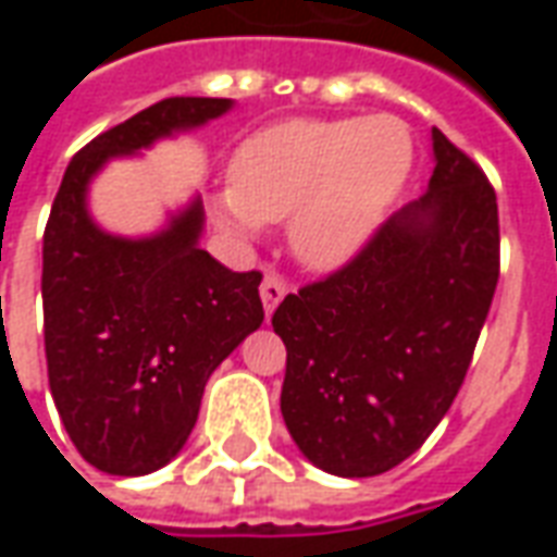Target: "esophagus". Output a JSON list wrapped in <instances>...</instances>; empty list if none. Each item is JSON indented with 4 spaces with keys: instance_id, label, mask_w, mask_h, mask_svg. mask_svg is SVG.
Returning a JSON list of instances; mask_svg holds the SVG:
<instances>
[{
    "instance_id": "34e87169",
    "label": "esophagus",
    "mask_w": 557,
    "mask_h": 557,
    "mask_svg": "<svg viewBox=\"0 0 557 557\" xmlns=\"http://www.w3.org/2000/svg\"><path fill=\"white\" fill-rule=\"evenodd\" d=\"M286 283L277 277V274H265L262 280V286H259V295H262V307H265V313L271 315L277 310V304L283 301V295H286Z\"/></svg>"
}]
</instances>
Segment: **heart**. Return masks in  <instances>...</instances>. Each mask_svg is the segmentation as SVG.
<instances>
[{
  "label": "heart",
  "mask_w": 557,
  "mask_h": 557,
  "mask_svg": "<svg viewBox=\"0 0 557 557\" xmlns=\"http://www.w3.org/2000/svg\"><path fill=\"white\" fill-rule=\"evenodd\" d=\"M409 170L411 137L394 115L280 122L238 146L220 218L242 235L292 218V250L331 271L370 244Z\"/></svg>",
  "instance_id": "b5f03b06"
}]
</instances>
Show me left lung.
I'll list each match as a JSON object with an SVG mask.
<instances>
[{
    "label": "left lung",
    "mask_w": 557,
    "mask_h": 557,
    "mask_svg": "<svg viewBox=\"0 0 557 557\" xmlns=\"http://www.w3.org/2000/svg\"><path fill=\"white\" fill-rule=\"evenodd\" d=\"M430 190L361 253L286 295L280 411L327 474L373 478L409 459L454 406L498 283V202L466 151L432 127Z\"/></svg>",
    "instance_id": "left-lung-1"
}]
</instances>
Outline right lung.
<instances>
[{"mask_svg": "<svg viewBox=\"0 0 557 557\" xmlns=\"http://www.w3.org/2000/svg\"><path fill=\"white\" fill-rule=\"evenodd\" d=\"M230 98H163L103 131L67 163L44 230V349L55 409L89 466L158 471L194 430L208 375L262 325L259 271H230L199 247L194 199L151 238H115L86 211L95 172L175 131L206 125Z\"/></svg>", "mask_w": 557, "mask_h": 557, "instance_id": "add662e5", "label": "right lung"}]
</instances>
